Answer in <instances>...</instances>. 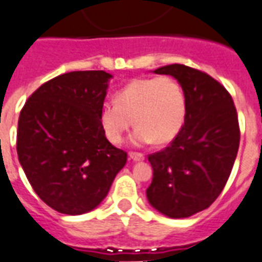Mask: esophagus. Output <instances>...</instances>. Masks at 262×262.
<instances>
[{
  "instance_id": "34e87169",
  "label": "esophagus",
  "mask_w": 262,
  "mask_h": 262,
  "mask_svg": "<svg viewBox=\"0 0 262 262\" xmlns=\"http://www.w3.org/2000/svg\"><path fill=\"white\" fill-rule=\"evenodd\" d=\"M129 157H130V159H133V161H136V162H139V161H143L144 159V154L141 152H129Z\"/></svg>"
}]
</instances>
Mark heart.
<instances>
[{"instance_id": "heart-1", "label": "heart", "mask_w": 262, "mask_h": 262, "mask_svg": "<svg viewBox=\"0 0 262 262\" xmlns=\"http://www.w3.org/2000/svg\"><path fill=\"white\" fill-rule=\"evenodd\" d=\"M187 115V99L174 78H137L115 93L114 103L99 111V125L107 139L119 144L135 123L132 143L166 144L179 135Z\"/></svg>"}]
</instances>
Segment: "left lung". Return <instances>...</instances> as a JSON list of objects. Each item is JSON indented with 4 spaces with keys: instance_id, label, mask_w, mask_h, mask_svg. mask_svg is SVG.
<instances>
[{
    "instance_id": "obj_1",
    "label": "left lung",
    "mask_w": 262,
    "mask_h": 262,
    "mask_svg": "<svg viewBox=\"0 0 262 262\" xmlns=\"http://www.w3.org/2000/svg\"><path fill=\"white\" fill-rule=\"evenodd\" d=\"M174 77L187 99L181 130L166 148L149 154L151 206L184 219L210 206L224 189L236 159L241 129L229 92L201 70L170 64L154 71Z\"/></svg>"
}]
</instances>
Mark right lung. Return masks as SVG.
<instances>
[{"mask_svg": "<svg viewBox=\"0 0 262 262\" xmlns=\"http://www.w3.org/2000/svg\"><path fill=\"white\" fill-rule=\"evenodd\" d=\"M108 73L61 74L42 83L20 111L16 148L38 196L63 214H83L107 196L127 161L99 125Z\"/></svg>", "mask_w": 262, "mask_h": 262, "instance_id": "add662e5", "label": "right lung"}]
</instances>
